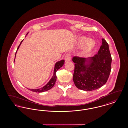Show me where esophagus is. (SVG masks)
I'll list each match as a JSON object with an SVG mask.
<instances>
[{
	"mask_svg": "<svg viewBox=\"0 0 128 128\" xmlns=\"http://www.w3.org/2000/svg\"><path fill=\"white\" fill-rule=\"evenodd\" d=\"M71 58H70V53H67L65 57V62H68L70 61Z\"/></svg>",
	"mask_w": 128,
	"mask_h": 128,
	"instance_id": "obj_1",
	"label": "esophagus"
}]
</instances>
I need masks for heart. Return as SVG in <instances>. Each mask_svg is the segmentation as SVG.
<instances>
[{
  "instance_id": "b5f03b06",
  "label": "heart",
  "mask_w": 128,
  "mask_h": 128,
  "mask_svg": "<svg viewBox=\"0 0 128 128\" xmlns=\"http://www.w3.org/2000/svg\"><path fill=\"white\" fill-rule=\"evenodd\" d=\"M87 40V39L85 37H81L80 39V44L85 43L86 41H87L85 44L84 48L82 53V55L84 56H87L88 55L92 50V49L94 48L96 45V42L94 40L89 39L87 41H86Z\"/></svg>"
}]
</instances>
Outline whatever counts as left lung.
I'll use <instances>...</instances> for the list:
<instances>
[{
  "label": "left lung",
  "instance_id": "8db88e82",
  "mask_svg": "<svg viewBox=\"0 0 128 128\" xmlns=\"http://www.w3.org/2000/svg\"><path fill=\"white\" fill-rule=\"evenodd\" d=\"M73 79L79 89L91 91L103 86L107 82L111 70L112 58L108 44L102 39L98 53L87 58L75 56Z\"/></svg>",
  "mask_w": 128,
  "mask_h": 128
}]
</instances>
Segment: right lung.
Masks as SVG:
<instances>
[{
    "mask_svg": "<svg viewBox=\"0 0 128 128\" xmlns=\"http://www.w3.org/2000/svg\"><path fill=\"white\" fill-rule=\"evenodd\" d=\"M23 41V40L21 41V42L20 43V45L18 46V48L17 50V51L18 50L20 45L22 43V42ZM17 51L16 52V54H15V56H16V53H17ZM14 61H15V59H14ZM64 60H62L60 61H58L57 62L56 64H55V68H54V74H53V77H52V78L50 79V80L44 86V87H43L42 88H40V89H30V90H31L32 91L34 92H44V91H48L49 90H50V89H51L55 84V82H56V71L60 68L61 67H62L64 64Z\"/></svg>",
    "mask_w": 128,
    "mask_h": 128,
    "instance_id": "1",
    "label": "right lung"
}]
</instances>
